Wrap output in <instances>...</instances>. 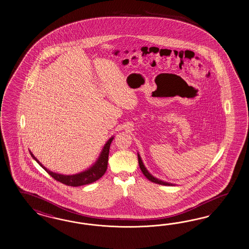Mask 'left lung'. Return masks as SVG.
I'll use <instances>...</instances> for the list:
<instances>
[{
  "label": "left lung",
  "mask_w": 249,
  "mask_h": 249,
  "mask_svg": "<svg viewBox=\"0 0 249 249\" xmlns=\"http://www.w3.org/2000/svg\"><path fill=\"white\" fill-rule=\"evenodd\" d=\"M138 160H139V164H140V168H141V170H142V174L145 175V177L149 180V181H152V182H155V183H158V184H161V185H168V186H171V185H173L172 183H169V182H165V181H160V180H158V179H156V178H154L151 174H150V173L147 171V169L145 168V166L143 165V163H142V159L140 157V155L138 154Z\"/></svg>",
  "instance_id": "8db88e82"
}]
</instances>
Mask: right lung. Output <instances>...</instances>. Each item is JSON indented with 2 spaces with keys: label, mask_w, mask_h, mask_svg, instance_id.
I'll list each match as a JSON object with an SVG mask.
<instances>
[{
  "label": "right lung",
  "mask_w": 249,
  "mask_h": 249,
  "mask_svg": "<svg viewBox=\"0 0 249 249\" xmlns=\"http://www.w3.org/2000/svg\"><path fill=\"white\" fill-rule=\"evenodd\" d=\"M112 141H113V138H110L107 141V142L105 144L103 151L101 152L97 162L92 166L90 169H89L88 171H85L81 174H75V175H62V174L50 172L49 170H47L45 167L39 162V160L32 154V152L30 153L32 157L39 163V165L41 166L47 174L51 175L55 181H60L62 183L68 185V186L77 187V186L89 184L94 181H98V179H100L104 175L107 171V168L108 153H109V148H110V144L112 142Z\"/></svg>",
  "instance_id": "right-lung-1"
}]
</instances>
